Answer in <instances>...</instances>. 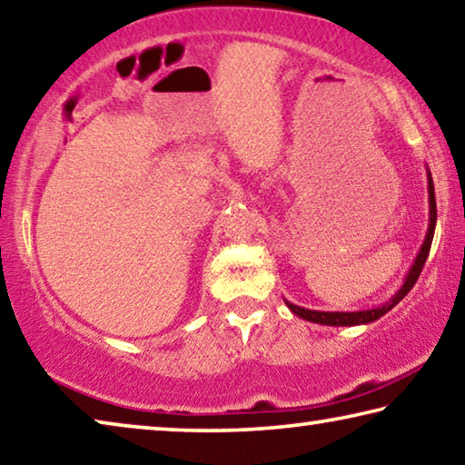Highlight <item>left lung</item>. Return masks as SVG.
Masks as SVG:
<instances>
[{
    "label": "left lung",
    "instance_id": "left-lung-1",
    "mask_svg": "<svg viewBox=\"0 0 465 465\" xmlns=\"http://www.w3.org/2000/svg\"><path fill=\"white\" fill-rule=\"evenodd\" d=\"M429 203H430V223H429V232H427V240H424L422 248L419 252V256H416V261L412 264L411 272H408V277L404 281L402 289L398 291L396 295L391 297V302H388L381 308H375V310H363V312H313V310H303L299 308V305L289 303V310L297 313L299 318L308 320V322H316V324H324V326H357V324H369V322H373L377 318H381L383 313H388L393 305L402 302V299L408 295V291L414 287V282L419 281L420 272H422V266L427 262L429 258V250H430V243H432V235H435V223H437V201H435V186H432V178L429 174Z\"/></svg>",
    "mask_w": 465,
    "mask_h": 465
}]
</instances>
